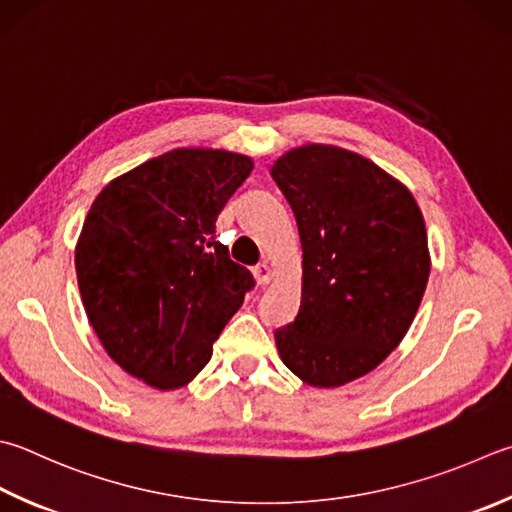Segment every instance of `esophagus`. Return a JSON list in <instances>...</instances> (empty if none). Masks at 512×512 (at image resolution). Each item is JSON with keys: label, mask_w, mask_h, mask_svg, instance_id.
Listing matches in <instances>:
<instances>
[{"label": "esophagus", "mask_w": 512, "mask_h": 512, "mask_svg": "<svg viewBox=\"0 0 512 512\" xmlns=\"http://www.w3.org/2000/svg\"><path fill=\"white\" fill-rule=\"evenodd\" d=\"M254 278H256V283H258V285H267V283H272V278H274L272 267H269L267 263H260L258 267H254Z\"/></svg>", "instance_id": "34e87169"}]
</instances>
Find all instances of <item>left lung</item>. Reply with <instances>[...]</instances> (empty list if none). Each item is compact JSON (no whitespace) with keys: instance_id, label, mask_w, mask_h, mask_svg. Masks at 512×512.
<instances>
[{"instance_id":"1","label":"left lung","mask_w":512,"mask_h":512,"mask_svg":"<svg viewBox=\"0 0 512 512\" xmlns=\"http://www.w3.org/2000/svg\"><path fill=\"white\" fill-rule=\"evenodd\" d=\"M303 247L294 323L278 354L314 388H339L385 361L417 316L430 276L428 234L408 187L334 144H303L274 162Z\"/></svg>"}]
</instances>
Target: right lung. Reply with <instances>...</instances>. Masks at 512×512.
Listing matches in <instances>:
<instances>
[{"label": "right lung", "mask_w": 512, "mask_h": 512, "mask_svg": "<svg viewBox=\"0 0 512 512\" xmlns=\"http://www.w3.org/2000/svg\"><path fill=\"white\" fill-rule=\"evenodd\" d=\"M252 169L243 153L173 149L111 180L86 214L75 245L86 316L106 354L151 388L194 379L254 287L216 240Z\"/></svg>", "instance_id": "right-lung-1"}]
</instances>
